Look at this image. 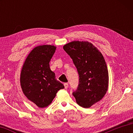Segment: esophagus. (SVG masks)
<instances>
[{
	"mask_svg": "<svg viewBox=\"0 0 133 133\" xmlns=\"http://www.w3.org/2000/svg\"><path fill=\"white\" fill-rule=\"evenodd\" d=\"M64 88H65V89H67V88H68V86H69L68 83H64Z\"/></svg>",
	"mask_w": 133,
	"mask_h": 133,
	"instance_id": "obj_1",
	"label": "esophagus"
}]
</instances>
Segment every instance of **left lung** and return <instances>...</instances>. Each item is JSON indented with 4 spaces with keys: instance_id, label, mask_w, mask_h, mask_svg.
<instances>
[{
    "instance_id": "obj_1",
    "label": "left lung",
    "mask_w": 133,
    "mask_h": 133,
    "mask_svg": "<svg viewBox=\"0 0 133 133\" xmlns=\"http://www.w3.org/2000/svg\"><path fill=\"white\" fill-rule=\"evenodd\" d=\"M63 49L73 60L79 76L77 88L72 94L80 106L90 107L107 91L109 73L104 58L88 42H72L64 45Z\"/></svg>"
}]
</instances>
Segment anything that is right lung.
<instances>
[{"label":"right lung","instance_id":"1","mask_svg":"<svg viewBox=\"0 0 133 133\" xmlns=\"http://www.w3.org/2000/svg\"><path fill=\"white\" fill-rule=\"evenodd\" d=\"M56 48L43 45L35 48L23 64L21 75V87L27 98L40 108L50 104L56 93L64 89L50 70V62Z\"/></svg>","mask_w":133,"mask_h":133}]
</instances>
